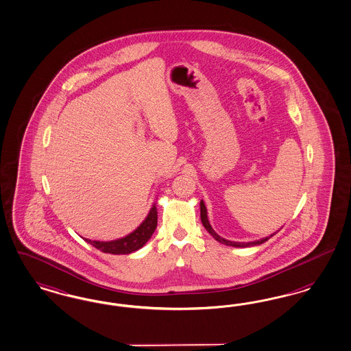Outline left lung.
I'll return each instance as SVG.
<instances>
[{
  "label": "left lung",
  "mask_w": 351,
  "mask_h": 351,
  "mask_svg": "<svg viewBox=\"0 0 351 351\" xmlns=\"http://www.w3.org/2000/svg\"><path fill=\"white\" fill-rule=\"evenodd\" d=\"M200 219H202V223H203V226L206 228V230H207L208 233L210 234L217 242H220L222 245H226V246H232V247H250V246H256V245H261V243H264L265 241H268L271 237H273L274 234L277 233V232H274V233L271 234V235H268V237H265V238H261V239H258V241H252V242H234V241H229V239H225V238H222L221 235L216 233L215 230H213V228L210 226V223H209V220H208V215H207V207H206V204H204V202L203 200H200Z\"/></svg>",
  "instance_id": "obj_1"
}]
</instances>
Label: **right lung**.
Returning <instances> with one entry per match:
<instances>
[{
    "mask_svg": "<svg viewBox=\"0 0 351 351\" xmlns=\"http://www.w3.org/2000/svg\"><path fill=\"white\" fill-rule=\"evenodd\" d=\"M156 226V204H152V208L149 209V213L147 215L143 222L130 234H128L122 238H118V239H113V241H92L88 238H83V239L105 254L128 255V254H131V252L142 248L149 241L152 234L155 233Z\"/></svg>",
    "mask_w": 351,
    "mask_h": 351,
    "instance_id": "right-lung-1",
    "label": "right lung"
}]
</instances>
